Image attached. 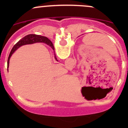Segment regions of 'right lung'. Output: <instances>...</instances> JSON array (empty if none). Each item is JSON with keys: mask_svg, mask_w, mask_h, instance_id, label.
Returning a JSON list of instances; mask_svg holds the SVG:
<instances>
[{"mask_svg": "<svg viewBox=\"0 0 128 128\" xmlns=\"http://www.w3.org/2000/svg\"><path fill=\"white\" fill-rule=\"evenodd\" d=\"M35 42H44V43L47 44L48 45L51 46V47L52 48V50H54V48L53 44L52 43V42H51L48 38H46V37L42 36H40V35H37V34H28V35L25 36L22 39L20 40V41H18V42L14 45L13 48L12 49L10 54H9L8 60H7V69L8 68L9 60H10V57H11L12 55V54L14 53V52H15V51L18 48H20V46H23V45L33 44V43H35ZM54 57L56 60H57L56 55H55ZM7 70H8V69H7Z\"/></svg>", "mask_w": 128, "mask_h": 128, "instance_id": "1", "label": "right lung"}]
</instances>
